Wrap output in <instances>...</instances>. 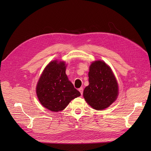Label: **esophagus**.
I'll list each match as a JSON object with an SVG mask.
<instances>
[{
	"label": "esophagus",
	"mask_w": 151,
	"mask_h": 151,
	"mask_svg": "<svg viewBox=\"0 0 151 151\" xmlns=\"http://www.w3.org/2000/svg\"><path fill=\"white\" fill-rule=\"evenodd\" d=\"M79 92L81 93V95H83V88H80L79 89Z\"/></svg>",
	"instance_id": "esophagus-1"
}]
</instances>
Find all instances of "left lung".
Segmentation results:
<instances>
[{
    "instance_id": "left-lung-1",
    "label": "left lung",
    "mask_w": 151,
    "mask_h": 151,
    "mask_svg": "<svg viewBox=\"0 0 151 151\" xmlns=\"http://www.w3.org/2000/svg\"><path fill=\"white\" fill-rule=\"evenodd\" d=\"M89 85L83 92L87 103L96 110L108 108L118 94V85L113 73L106 63L96 60L89 67Z\"/></svg>"
}]
</instances>
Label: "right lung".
<instances>
[{"label": "right lung", "mask_w": 151, "mask_h": 151, "mask_svg": "<svg viewBox=\"0 0 151 151\" xmlns=\"http://www.w3.org/2000/svg\"><path fill=\"white\" fill-rule=\"evenodd\" d=\"M65 70V62H50L36 85V94L40 103L50 111L63 110L72 99L81 96L79 91L68 81Z\"/></svg>", "instance_id": "add662e5"}]
</instances>
